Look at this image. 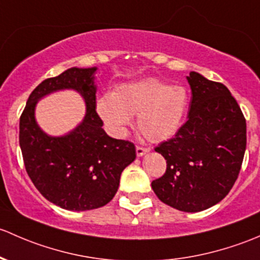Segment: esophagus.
Returning <instances> with one entry per match:
<instances>
[{
  "label": "esophagus",
  "mask_w": 260,
  "mask_h": 260,
  "mask_svg": "<svg viewBox=\"0 0 260 260\" xmlns=\"http://www.w3.org/2000/svg\"><path fill=\"white\" fill-rule=\"evenodd\" d=\"M150 149L149 148H144V146H136V155L138 156H143V155H145L146 152H149Z\"/></svg>",
  "instance_id": "34e87169"
}]
</instances>
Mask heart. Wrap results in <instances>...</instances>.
I'll use <instances>...</instances> for the list:
<instances>
[{
  "label": "heart",
  "instance_id": "obj_1",
  "mask_svg": "<svg viewBox=\"0 0 260 260\" xmlns=\"http://www.w3.org/2000/svg\"><path fill=\"white\" fill-rule=\"evenodd\" d=\"M189 96L183 86H171L156 79L129 82L98 101L99 115L115 131H122L138 116L141 135L160 143L176 134L188 111Z\"/></svg>",
  "mask_w": 260,
  "mask_h": 260
}]
</instances>
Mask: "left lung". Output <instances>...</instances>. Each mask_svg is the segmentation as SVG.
Here are the masks:
<instances>
[{
  "instance_id": "obj_1",
  "label": "left lung",
  "mask_w": 260,
  "mask_h": 260,
  "mask_svg": "<svg viewBox=\"0 0 260 260\" xmlns=\"http://www.w3.org/2000/svg\"><path fill=\"white\" fill-rule=\"evenodd\" d=\"M186 79L191 89L188 120L155 148L167 160V171L151 188L169 207L197 213L223 200L234 185L247 146V122L225 85L194 71Z\"/></svg>"
}]
</instances>
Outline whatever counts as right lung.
Segmentation results:
<instances>
[{"label":"right lung","mask_w":260,"mask_h":260,"mask_svg":"<svg viewBox=\"0 0 260 260\" xmlns=\"http://www.w3.org/2000/svg\"><path fill=\"white\" fill-rule=\"evenodd\" d=\"M96 68H72L44 80L31 92L20 117V146L26 171L36 189L66 210L84 211L104 207L119 188L122 170L136 157L135 145L112 139L96 112ZM79 90L87 115L65 137H49L34 120L37 101L57 89Z\"/></svg>","instance_id":"right-lung-1"}]
</instances>
